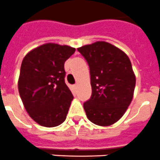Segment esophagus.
Masks as SVG:
<instances>
[{"label": "esophagus", "mask_w": 160, "mask_h": 160, "mask_svg": "<svg viewBox=\"0 0 160 160\" xmlns=\"http://www.w3.org/2000/svg\"><path fill=\"white\" fill-rule=\"evenodd\" d=\"M77 88H78V85L77 84L73 85V89H74V90H77Z\"/></svg>", "instance_id": "esophagus-1"}]
</instances>
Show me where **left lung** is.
<instances>
[{
  "label": "left lung",
  "instance_id": "left-lung-1",
  "mask_svg": "<svg viewBox=\"0 0 160 160\" xmlns=\"http://www.w3.org/2000/svg\"><path fill=\"white\" fill-rule=\"evenodd\" d=\"M78 50L90 67L92 94L83 107L90 122L111 126L122 118L132 101L135 75L129 58L106 42L86 45Z\"/></svg>",
  "mask_w": 160,
  "mask_h": 160
}]
</instances>
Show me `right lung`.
<instances>
[{
	"label": "right lung",
	"mask_w": 160,
	"mask_h": 160,
	"mask_svg": "<svg viewBox=\"0 0 160 160\" xmlns=\"http://www.w3.org/2000/svg\"><path fill=\"white\" fill-rule=\"evenodd\" d=\"M75 49L47 43L32 49L22 61L18 90L25 110L39 125L53 128L66 118L73 96L65 83V62Z\"/></svg>",
	"instance_id": "1"
}]
</instances>
